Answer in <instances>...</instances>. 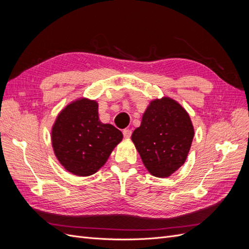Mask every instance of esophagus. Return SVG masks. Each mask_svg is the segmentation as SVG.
<instances>
[{
	"label": "esophagus",
	"mask_w": 249,
	"mask_h": 249,
	"mask_svg": "<svg viewBox=\"0 0 249 249\" xmlns=\"http://www.w3.org/2000/svg\"><path fill=\"white\" fill-rule=\"evenodd\" d=\"M123 134H124V138H130L131 135H132V130H130V129H124V130L123 131Z\"/></svg>",
	"instance_id": "34e87169"
}]
</instances>
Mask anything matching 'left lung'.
Listing matches in <instances>:
<instances>
[{"instance_id": "left-lung-1", "label": "left lung", "mask_w": 249, "mask_h": 249, "mask_svg": "<svg viewBox=\"0 0 249 249\" xmlns=\"http://www.w3.org/2000/svg\"><path fill=\"white\" fill-rule=\"evenodd\" d=\"M193 136L186 110L176 101L163 97L149 104L132 141L146 169L157 178H167L185 163Z\"/></svg>"}]
</instances>
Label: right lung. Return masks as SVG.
Masks as SVG:
<instances>
[{"label": "right lung", "instance_id": "obj_1", "mask_svg": "<svg viewBox=\"0 0 249 249\" xmlns=\"http://www.w3.org/2000/svg\"><path fill=\"white\" fill-rule=\"evenodd\" d=\"M97 108L95 101L73 102L60 112L52 130L57 159L79 177L95 173L123 139V133L114 125L101 123Z\"/></svg>", "mask_w": 249, "mask_h": 249}]
</instances>
